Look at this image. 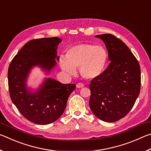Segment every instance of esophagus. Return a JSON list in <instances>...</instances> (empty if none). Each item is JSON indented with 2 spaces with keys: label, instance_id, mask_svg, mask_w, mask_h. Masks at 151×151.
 <instances>
[{
  "label": "esophagus",
  "instance_id": "34e87169",
  "mask_svg": "<svg viewBox=\"0 0 151 151\" xmlns=\"http://www.w3.org/2000/svg\"><path fill=\"white\" fill-rule=\"evenodd\" d=\"M84 86H85V85H84V84H83V83H77V84H76V88H83Z\"/></svg>",
  "mask_w": 151,
  "mask_h": 151
}]
</instances>
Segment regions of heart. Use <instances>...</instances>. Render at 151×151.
Listing matches in <instances>:
<instances>
[{"label": "heart", "mask_w": 151, "mask_h": 151, "mask_svg": "<svg viewBox=\"0 0 151 151\" xmlns=\"http://www.w3.org/2000/svg\"><path fill=\"white\" fill-rule=\"evenodd\" d=\"M107 52L100 45L81 43L73 46L67 50L65 57H60L62 69L74 74L79 68L81 76L86 79H94L100 76L107 63Z\"/></svg>", "instance_id": "1"}]
</instances>
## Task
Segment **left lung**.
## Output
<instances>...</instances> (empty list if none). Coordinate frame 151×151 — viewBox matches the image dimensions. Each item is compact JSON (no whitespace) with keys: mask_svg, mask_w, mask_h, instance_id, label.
<instances>
[{"mask_svg":"<svg viewBox=\"0 0 151 151\" xmlns=\"http://www.w3.org/2000/svg\"><path fill=\"white\" fill-rule=\"evenodd\" d=\"M108 51V67L91 81L89 106L97 118L112 122L131 111L140 89L139 63L129 47L111 34L96 35Z\"/></svg>","mask_w":151,"mask_h":151,"instance_id":"left-lung-1","label":"left lung"}]
</instances>
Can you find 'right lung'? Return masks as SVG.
<instances>
[{"label":"right lung","mask_w":151,"mask_h":151,"mask_svg":"<svg viewBox=\"0 0 151 151\" xmlns=\"http://www.w3.org/2000/svg\"><path fill=\"white\" fill-rule=\"evenodd\" d=\"M58 37L42 38L28 42L10 64L8 70L11 99L20 114L37 124H48L57 121L66 108L68 98L75 84H62L45 78L37 90L27 86L29 74L35 66L49 74L57 65Z\"/></svg>","instance_id":"1"}]
</instances>
